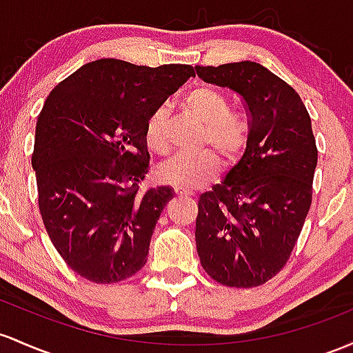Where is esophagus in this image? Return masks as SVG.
<instances>
[{
  "label": "esophagus",
  "mask_w": 353,
  "mask_h": 353,
  "mask_svg": "<svg viewBox=\"0 0 353 353\" xmlns=\"http://www.w3.org/2000/svg\"><path fill=\"white\" fill-rule=\"evenodd\" d=\"M174 194H176V196H189V194H192V192L189 191V189H183V188H174Z\"/></svg>",
  "instance_id": "obj_1"
}]
</instances>
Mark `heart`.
<instances>
[{
	"label": "heart",
	"mask_w": 353,
	"mask_h": 353,
	"mask_svg": "<svg viewBox=\"0 0 353 353\" xmlns=\"http://www.w3.org/2000/svg\"><path fill=\"white\" fill-rule=\"evenodd\" d=\"M184 105L196 115L206 129L203 145H211L226 165H234L250 144V123L239 114L230 112V99L224 92L209 85L192 88L184 99ZM168 108L159 105L145 120V142L157 154H168ZM219 170V159L212 150L204 149L194 154H179L159 169L164 183L183 189H196L208 184Z\"/></svg>",
	"instance_id": "b5f03b06"
}]
</instances>
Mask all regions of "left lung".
I'll list each match as a JSON object with an SVG mask.
<instances>
[{"mask_svg":"<svg viewBox=\"0 0 353 353\" xmlns=\"http://www.w3.org/2000/svg\"><path fill=\"white\" fill-rule=\"evenodd\" d=\"M196 72L241 97L250 117L245 156L199 197L197 254L218 283L253 288L283 270L312 206V120L295 88L254 61Z\"/></svg>","mask_w":353,"mask_h":353,"instance_id":"1","label":"left lung"}]
</instances>
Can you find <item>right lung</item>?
<instances>
[{
  "label": "right lung",
  "mask_w": 353,
  "mask_h": 353,
  "mask_svg": "<svg viewBox=\"0 0 353 353\" xmlns=\"http://www.w3.org/2000/svg\"><path fill=\"white\" fill-rule=\"evenodd\" d=\"M189 77L191 65L102 58L45 100L32 154L38 208L60 256L92 283H119L144 268L159 216L174 197L169 185L141 191L150 169L145 120Z\"/></svg>",
  "instance_id": "right-lung-1"
}]
</instances>
